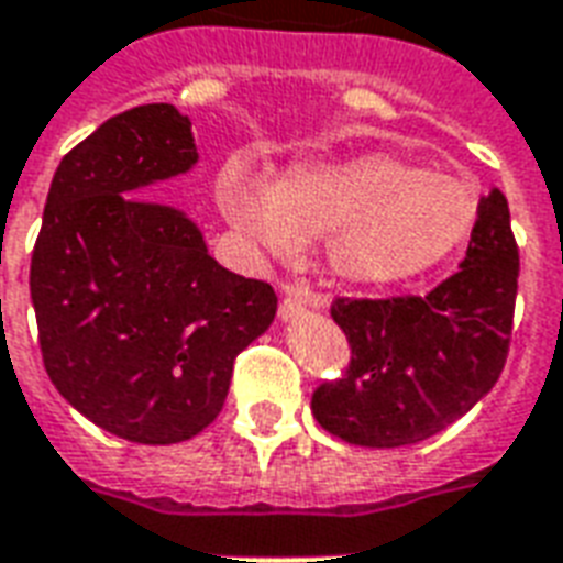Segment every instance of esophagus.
I'll return each mask as SVG.
<instances>
[{
  "mask_svg": "<svg viewBox=\"0 0 563 563\" xmlns=\"http://www.w3.org/2000/svg\"><path fill=\"white\" fill-rule=\"evenodd\" d=\"M301 307H313V310H324L328 307V298L319 292H313L310 286H292L286 289V298L280 303V316L283 319H292Z\"/></svg>",
  "mask_w": 563,
  "mask_h": 563,
  "instance_id": "1",
  "label": "esophagus"
}]
</instances>
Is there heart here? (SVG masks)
Returning <instances> with one entry per match:
<instances>
[{"mask_svg":"<svg viewBox=\"0 0 563 563\" xmlns=\"http://www.w3.org/2000/svg\"><path fill=\"white\" fill-rule=\"evenodd\" d=\"M218 202L232 227L274 256L324 239L328 271L355 286H390L439 268L468 244L481 214L465 178L390 152L295 161L274 185L229 164Z\"/></svg>","mask_w":563,"mask_h":563,"instance_id":"b5f03b06","label":"heart"}]
</instances>
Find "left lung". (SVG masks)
<instances>
[{"label": "left lung", "instance_id": "8db88e82", "mask_svg": "<svg viewBox=\"0 0 563 563\" xmlns=\"http://www.w3.org/2000/svg\"><path fill=\"white\" fill-rule=\"evenodd\" d=\"M519 247L498 187L460 271L430 295L336 298L334 322L352 345L345 376L313 390V418L361 448L418 444L472 411L510 352Z\"/></svg>", "mask_w": 563, "mask_h": 563}]
</instances>
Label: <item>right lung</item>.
Here are the masks:
<instances>
[{
	"instance_id": "right-lung-1",
	"label": "right lung",
	"mask_w": 563,
	"mask_h": 563,
	"mask_svg": "<svg viewBox=\"0 0 563 563\" xmlns=\"http://www.w3.org/2000/svg\"><path fill=\"white\" fill-rule=\"evenodd\" d=\"M173 103L119 112L62 157L29 289L49 382L101 430L176 444L206 430L277 295L208 256L197 223L131 190L197 164Z\"/></svg>"
}]
</instances>
